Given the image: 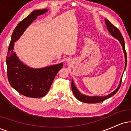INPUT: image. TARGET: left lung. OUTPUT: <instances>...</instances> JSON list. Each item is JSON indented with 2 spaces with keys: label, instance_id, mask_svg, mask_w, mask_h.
Returning a JSON list of instances; mask_svg holds the SVG:
<instances>
[{
  "label": "left lung",
  "instance_id": "1",
  "mask_svg": "<svg viewBox=\"0 0 131 131\" xmlns=\"http://www.w3.org/2000/svg\"><path fill=\"white\" fill-rule=\"evenodd\" d=\"M105 24H106V26L107 27V29L108 30L109 32L110 33L111 35L113 36L114 37H115L116 39H117L119 41V42L121 43V46H122L123 51H124V56H125V69H124V71H125L126 65H127V55H126V52L125 50V43H124V39H123V36L121 35L119 30L117 28H116L113 25H112L109 20L105 19ZM121 82H122V78H121V81H120L119 84L118 88L115 91L113 92L112 93H111V94L107 95L106 96H103V97H99V96H92V97L91 96L90 97V96H87L85 95L82 94L80 92L78 91V89L76 88L73 81H72L71 82V89L72 91H73V94H74L76 98L78 100H79V101L87 103H97L103 102L104 100H106V99H108L110 97L114 95L118 91L119 89L120 86H121Z\"/></svg>",
  "mask_w": 131,
  "mask_h": 131
}]
</instances>
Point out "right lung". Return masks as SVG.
<instances>
[{
    "instance_id": "add662e5",
    "label": "right lung",
    "mask_w": 131,
    "mask_h": 131,
    "mask_svg": "<svg viewBox=\"0 0 131 131\" xmlns=\"http://www.w3.org/2000/svg\"><path fill=\"white\" fill-rule=\"evenodd\" d=\"M47 12L46 8L34 10L18 24L12 35L6 58L9 83L19 94L28 97L40 98L46 95L57 73L63 65L61 63L43 68H31L23 63L13 52L14 43L25 29L37 16Z\"/></svg>"
}]
</instances>
